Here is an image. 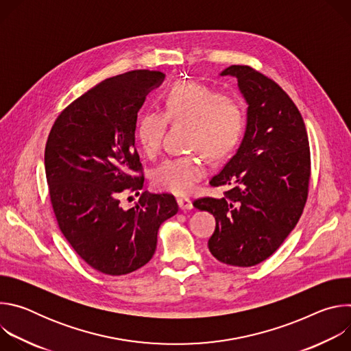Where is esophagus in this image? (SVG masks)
<instances>
[{"instance_id": "1", "label": "esophagus", "mask_w": 351, "mask_h": 351, "mask_svg": "<svg viewBox=\"0 0 351 351\" xmlns=\"http://www.w3.org/2000/svg\"><path fill=\"white\" fill-rule=\"evenodd\" d=\"M178 206L182 211H187V210H191L193 208V202L190 198H186V197H182V198H178Z\"/></svg>"}]
</instances>
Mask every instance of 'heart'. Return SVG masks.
Segmentation results:
<instances>
[{
  "label": "heart",
  "mask_w": 351,
  "mask_h": 351,
  "mask_svg": "<svg viewBox=\"0 0 351 351\" xmlns=\"http://www.w3.org/2000/svg\"><path fill=\"white\" fill-rule=\"evenodd\" d=\"M167 122L189 126V148L218 160L240 140L244 110L234 97L219 95L214 88L194 82H178L162 97V114L145 112L136 123L134 137L147 157L158 154ZM204 173V165L197 157L168 158L154 169L152 182L157 190L186 195Z\"/></svg>",
  "instance_id": "b5f03b06"
}]
</instances>
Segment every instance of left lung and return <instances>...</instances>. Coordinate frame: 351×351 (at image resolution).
Returning <instances> with one entry per match:
<instances>
[{"label": "left lung", "mask_w": 351, "mask_h": 351, "mask_svg": "<svg viewBox=\"0 0 351 351\" xmlns=\"http://www.w3.org/2000/svg\"><path fill=\"white\" fill-rule=\"evenodd\" d=\"M219 76L237 80L247 103L245 130L236 154L210 182L230 190L193 206L215 217L211 254L226 265L253 267L276 252L302 217L310 182L308 136L302 114L274 80L241 65Z\"/></svg>", "instance_id": "left-lung-1"}]
</instances>
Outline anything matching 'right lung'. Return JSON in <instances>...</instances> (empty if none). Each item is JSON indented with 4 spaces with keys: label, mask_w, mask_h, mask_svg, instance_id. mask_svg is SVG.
Masks as SVG:
<instances>
[{
    "label": "right lung",
    "mask_w": 351,
    "mask_h": 351,
    "mask_svg": "<svg viewBox=\"0 0 351 351\" xmlns=\"http://www.w3.org/2000/svg\"><path fill=\"white\" fill-rule=\"evenodd\" d=\"M160 71L106 79L68 106L49 132L44 165L58 225L75 252L106 275L130 274L153 258L160 226L178 213L171 194L141 193L123 210V190L143 189L134 147L137 112L160 87Z\"/></svg>",
    "instance_id": "1"
}]
</instances>
